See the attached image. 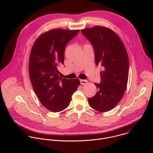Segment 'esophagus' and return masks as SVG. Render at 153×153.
I'll list each match as a JSON object with an SVG mask.
<instances>
[{
    "mask_svg": "<svg viewBox=\"0 0 153 153\" xmlns=\"http://www.w3.org/2000/svg\"><path fill=\"white\" fill-rule=\"evenodd\" d=\"M80 84L82 85H85V84H86L87 83H88V81L86 80H83V79H80Z\"/></svg>",
    "mask_w": 153,
    "mask_h": 153,
    "instance_id": "34e87169",
    "label": "esophagus"
}]
</instances>
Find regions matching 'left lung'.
Instances as JSON below:
<instances>
[{
  "instance_id": "8db88e82",
  "label": "left lung",
  "mask_w": 153,
  "mask_h": 153,
  "mask_svg": "<svg viewBox=\"0 0 153 153\" xmlns=\"http://www.w3.org/2000/svg\"><path fill=\"white\" fill-rule=\"evenodd\" d=\"M81 32L93 46L96 65L103 67L100 83H94L98 91L88 99L89 105L99 112L110 111L121 100L126 88L129 60L126 48L119 36L109 28L96 26Z\"/></svg>"
}]
</instances>
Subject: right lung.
<instances>
[{
    "label": "right lung",
    "mask_w": 153,
    "mask_h": 153,
    "mask_svg": "<svg viewBox=\"0 0 153 153\" xmlns=\"http://www.w3.org/2000/svg\"><path fill=\"white\" fill-rule=\"evenodd\" d=\"M79 30L53 29L34 42L29 59V74L33 90L47 110L57 113L67 108L80 85L77 79L60 77L57 68L63 64L65 46Z\"/></svg>",
    "instance_id": "right-lung-1"
}]
</instances>
